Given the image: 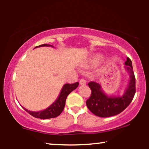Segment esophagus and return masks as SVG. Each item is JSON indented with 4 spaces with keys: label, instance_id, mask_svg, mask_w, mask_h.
<instances>
[{
    "label": "esophagus",
    "instance_id": "obj_1",
    "mask_svg": "<svg viewBox=\"0 0 149 149\" xmlns=\"http://www.w3.org/2000/svg\"><path fill=\"white\" fill-rule=\"evenodd\" d=\"M79 83H80V85H84L86 84V81H85L84 79H81L80 81H79Z\"/></svg>",
    "mask_w": 149,
    "mask_h": 149
}]
</instances>
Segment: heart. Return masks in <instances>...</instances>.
<instances>
[{"label":"heart","instance_id":"b5f03b06","mask_svg":"<svg viewBox=\"0 0 149 149\" xmlns=\"http://www.w3.org/2000/svg\"><path fill=\"white\" fill-rule=\"evenodd\" d=\"M102 57L97 55V56L93 57V58L90 60V61H89V62H90L91 64H96L102 60Z\"/></svg>","mask_w":149,"mask_h":149}]
</instances>
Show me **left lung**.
<instances>
[{
  "mask_svg": "<svg viewBox=\"0 0 149 149\" xmlns=\"http://www.w3.org/2000/svg\"><path fill=\"white\" fill-rule=\"evenodd\" d=\"M125 65V70L130 74V79L127 87L122 95H108L102 89L101 84L96 82L88 83L91 94L86 101V104L89 111L95 115L100 117L117 115L132 102L136 93V79L132 61L129 58H127Z\"/></svg>",
  "mask_w": 149,
  "mask_h": 149,
  "instance_id": "left-lung-1",
  "label": "left lung"
}]
</instances>
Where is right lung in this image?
I'll list each match as a JSON object with an SVG mask.
<instances>
[{
	"instance_id": "add662e5",
	"label": "right lung",
	"mask_w": 149,
	"mask_h": 149,
	"mask_svg": "<svg viewBox=\"0 0 149 149\" xmlns=\"http://www.w3.org/2000/svg\"><path fill=\"white\" fill-rule=\"evenodd\" d=\"M54 47L53 45L48 44H43L40 45L39 46H36V47ZM79 82L74 83L73 84H65L63 85L61 91L59 94L58 98L52 104H51L48 108L43 111H30L29 110L25 109L24 107H22L25 110L26 112H28L30 115L33 116L35 118H39L42 119H51V118H54L58 117L62 113L63 110L64 109L65 104H66V100L70 93L72 92L73 90L77 89V87L79 86Z\"/></svg>"
}]
</instances>
